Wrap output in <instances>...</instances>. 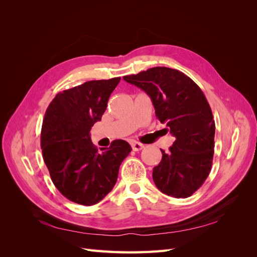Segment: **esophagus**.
Masks as SVG:
<instances>
[{
  "mask_svg": "<svg viewBox=\"0 0 257 257\" xmlns=\"http://www.w3.org/2000/svg\"><path fill=\"white\" fill-rule=\"evenodd\" d=\"M132 146V149H133V151H141L142 149H144V145L141 144V143H137V142H133L131 144Z\"/></svg>",
  "mask_w": 257,
  "mask_h": 257,
  "instance_id": "esophagus-1",
  "label": "esophagus"
}]
</instances>
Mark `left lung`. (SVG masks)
<instances>
[{
	"mask_svg": "<svg viewBox=\"0 0 257 257\" xmlns=\"http://www.w3.org/2000/svg\"><path fill=\"white\" fill-rule=\"evenodd\" d=\"M123 79L144 90L152 100L155 115L176 141L153 168V181L168 196L186 198L210 174L213 160L215 124L203 91L178 69L152 67Z\"/></svg>",
	"mask_w": 257,
	"mask_h": 257,
	"instance_id": "1",
	"label": "left lung"
}]
</instances>
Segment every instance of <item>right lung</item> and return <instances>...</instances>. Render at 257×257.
I'll use <instances>...</instances> for the list:
<instances>
[{"label":"right lung","mask_w":257,"mask_h":257,"mask_svg":"<svg viewBox=\"0 0 257 257\" xmlns=\"http://www.w3.org/2000/svg\"><path fill=\"white\" fill-rule=\"evenodd\" d=\"M120 77L87 81L60 92L46 110L41 146L51 180L73 203L92 206L114 186L119 168L132 148L122 139L98 151L90 131L100 121Z\"/></svg>","instance_id":"right-lung-1"}]
</instances>
